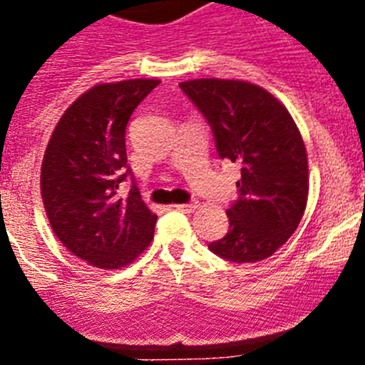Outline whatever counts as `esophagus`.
Returning a JSON list of instances; mask_svg holds the SVG:
<instances>
[{"label":"esophagus","instance_id":"34e87169","mask_svg":"<svg viewBox=\"0 0 365 365\" xmlns=\"http://www.w3.org/2000/svg\"><path fill=\"white\" fill-rule=\"evenodd\" d=\"M175 208H176V210H182V212H187V213H190V212H194V210L197 208V203H196V201H189V203L176 205Z\"/></svg>","mask_w":365,"mask_h":365}]
</instances>
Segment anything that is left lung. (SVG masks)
<instances>
[{"label": "left lung", "instance_id": "left-lung-1", "mask_svg": "<svg viewBox=\"0 0 365 365\" xmlns=\"http://www.w3.org/2000/svg\"><path fill=\"white\" fill-rule=\"evenodd\" d=\"M180 88L212 127L220 159L242 165L238 200L226 210L230 230L208 249L233 263L270 257L307 205V153L292 114L245 81L194 79Z\"/></svg>", "mask_w": 365, "mask_h": 365}]
</instances>
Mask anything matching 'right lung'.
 <instances>
[{"label": "right lung", "mask_w": 365, "mask_h": 365, "mask_svg": "<svg viewBox=\"0 0 365 365\" xmlns=\"http://www.w3.org/2000/svg\"><path fill=\"white\" fill-rule=\"evenodd\" d=\"M157 79L97 84L63 113L42 160L40 189L58 240L97 268H121L150 245L157 215L132 185L127 200L116 190L127 176L125 128L134 109L159 86Z\"/></svg>", "instance_id": "1"}]
</instances>
